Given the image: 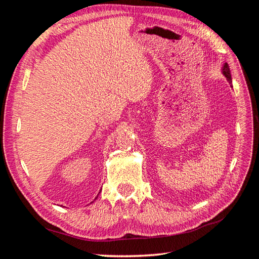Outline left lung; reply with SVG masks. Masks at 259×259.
<instances>
[{
  "mask_svg": "<svg viewBox=\"0 0 259 259\" xmlns=\"http://www.w3.org/2000/svg\"><path fill=\"white\" fill-rule=\"evenodd\" d=\"M223 74L226 76V79H227V81L229 82V84H231L232 83V80H231V74H230V69H229V66H228V64H227V62H225L224 64V66H223Z\"/></svg>",
  "mask_w": 259,
  "mask_h": 259,
  "instance_id": "obj_1",
  "label": "left lung"
}]
</instances>
